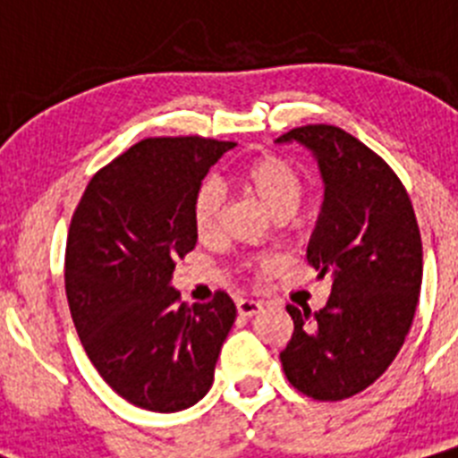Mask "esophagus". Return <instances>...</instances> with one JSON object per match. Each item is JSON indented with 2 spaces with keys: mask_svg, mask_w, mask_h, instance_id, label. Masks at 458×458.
<instances>
[{
  "mask_svg": "<svg viewBox=\"0 0 458 458\" xmlns=\"http://www.w3.org/2000/svg\"><path fill=\"white\" fill-rule=\"evenodd\" d=\"M236 310L241 317H254V314H259V310H261V302L254 301V298H238Z\"/></svg>",
  "mask_w": 458,
  "mask_h": 458,
  "instance_id": "34e87169",
  "label": "esophagus"
}]
</instances>
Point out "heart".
Returning a JSON list of instances; mask_svg holds the SVG:
<instances>
[{"mask_svg":"<svg viewBox=\"0 0 458 458\" xmlns=\"http://www.w3.org/2000/svg\"><path fill=\"white\" fill-rule=\"evenodd\" d=\"M238 181L257 197L275 217H291L305 199L307 185L293 163L275 153H261L241 165ZM222 194L213 181H206L192 197V225L201 238L217 232ZM261 266H273L275 259H261Z\"/></svg>","mask_w":458,"mask_h":458,"instance_id":"obj_1","label":"heart"}]
</instances>
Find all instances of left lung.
I'll list each match as a JSON object with an SVG mask.
<instances>
[{
	"mask_svg": "<svg viewBox=\"0 0 458 458\" xmlns=\"http://www.w3.org/2000/svg\"><path fill=\"white\" fill-rule=\"evenodd\" d=\"M277 141L317 157L326 192L307 261L333 277L323 310L286 307L293 335L279 360L295 390L342 402L383 376L406 342L422 286L420 226L390 165L337 125H301Z\"/></svg>",
	"mask_w": 458,
	"mask_h": 458,
	"instance_id": "8db88e82",
	"label": "left lung"
}]
</instances>
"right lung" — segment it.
I'll list each match as a JSON object with an SVG mask.
<instances>
[{
    "instance_id": "obj_1",
    "label": "right lung",
    "mask_w": 458,
    "mask_h": 458,
    "mask_svg": "<svg viewBox=\"0 0 458 458\" xmlns=\"http://www.w3.org/2000/svg\"><path fill=\"white\" fill-rule=\"evenodd\" d=\"M236 141L148 137L93 174L66 241V295L75 330L103 380L153 412L194 406L213 386L236 305L216 291L185 305L172 286L192 252V197Z\"/></svg>"
}]
</instances>
